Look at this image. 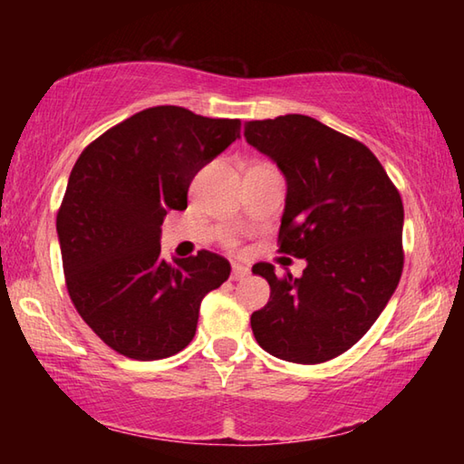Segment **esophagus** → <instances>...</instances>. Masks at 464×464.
Here are the masks:
<instances>
[{
  "label": "esophagus",
  "instance_id": "1",
  "mask_svg": "<svg viewBox=\"0 0 464 464\" xmlns=\"http://www.w3.org/2000/svg\"><path fill=\"white\" fill-rule=\"evenodd\" d=\"M247 274H249V268H247V266L233 264V268H231V278H233V280H241V278H246Z\"/></svg>",
  "mask_w": 464,
  "mask_h": 464
}]
</instances>
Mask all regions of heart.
<instances>
[{"label": "heart", "mask_w": 464, "mask_h": 464, "mask_svg": "<svg viewBox=\"0 0 464 464\" xmlns=\"http://www.w3.org/2000/svg\"><path fill=\"white\" fill-rule=\"evenodd\" d=\"M225 243H227V247H231V249H235V247H237V241H235L233 237H229V239H227Z\"/></svg>", "instance_id": "1"}]
</instances>
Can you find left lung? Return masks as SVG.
Wrapping results in <instances>:
<instances>
[{
  "mask_svg": "<svg viewBox=\"0 0 464 464\" xmlns=\"http://www.w3.org/2000/svg\"><path fill=\"white\" fill-rule=\"evenodd\" d=\"M246 140L286 178L280 251L304 257L301 278L260 262L270 301L251 313L257 343L286 362L350 350L387 307L403 272V202L374 153L311 116L246 122Z\"/></svg>",
  "mask_w": 464,
  "mask_h": 464,
  "instance_id": "1",
  "label": "left lung"
}]
</instances>
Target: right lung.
Listing matches in <instances>:
<instances>
[{
    "label": "right lung",
    "instance_id": "right-lung-1",
    "mask_svg": "<svg viewBox=\"0 0 464 464\" xmlns=\"http://www.w3.org/2000/svg\"><path fill=\"white\" fill-rule=\"evenodd\" d=\"M239 129L237 119L155 106L75 161L57 213L63 272L77 313L119 354H178L196 334L202 298L229 278V262L207 249L166 262L160 237L168 210L188 207L194 176Z\"/></svg>",
    "mask_w": 464,
    "mask_h": 464
}]
</instances>
